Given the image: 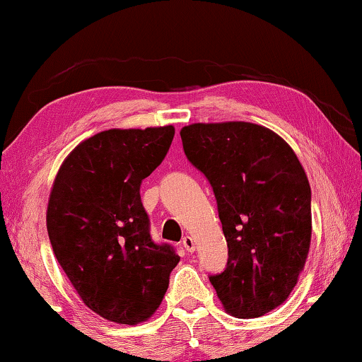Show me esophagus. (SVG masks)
Returning a JSON list of instances; mask_svg holds the SVG:
<instances>
[{"label":"esophagus","mask_w":362,"mask_h":362,"mask_svg":"<svg viewBox=\"0 0 362 362\" xmlns=\"http://www.w3.org/2000/svg\"><path fill=\"white\" fill-rule=\"evenodd\" d=\"M182 245L185 247V250L187 252H193L195 250V239H193V237H190V235H185L183 237V240H182Z\"/></svg>","instance_id":"obj_1"}]
</instances>
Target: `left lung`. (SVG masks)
<instances>
[{
  "label": "left lung",
  "instance_id": "8db88e82",
  "mask_svg": "<svg viewBox=\"0 0 362 362\" xmlns=\"http://www.w3.org/2000/svg\"><path fill=\"white\" fill-rule=\"evenodd\" d=\"M180 136L187 159L211 183L228 242V265L209 281L230 315H265L289 298L309 255L304 167L279 134L255 123H193Z\"/></svg>",
  "mask_w": 362,
  "mask_h": 362
}]
</instances>
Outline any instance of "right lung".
<instances>
[{
  "label": "right lung",
  "mask_w": 362,
  "mask_h": 362,
  "mask_svg": "<svg viewBox=\"0 0 362 362\" xmlns=\"http://www.w3.org/2000/svg\"><path fill=\"white\" fill-rule=\"evenodd\" d=\"M175 128L105 129L58 170L47 230L79 298L105 320L136 325L158 310L180 257L154 244L139 187L165 158Z\"/></svg>",
  "instance_id": "add662e5"
}]
</instances>
